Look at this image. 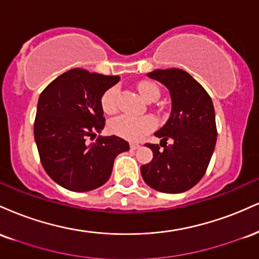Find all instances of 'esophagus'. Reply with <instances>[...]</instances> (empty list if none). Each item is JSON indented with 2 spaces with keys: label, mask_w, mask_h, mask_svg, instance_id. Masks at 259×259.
Segmentation results:
<instances>
[{
  "label": "esophagus",
  "mask_w": 259,
  "mask_h": 259,
  "mask_svg": "<svg viewBox=\"0 0 259 259\" xmlns=\"http://www.w3.org/2000/svg\"><path fill=\"white\" fill-rule=\"evenodd\" d=\"M130 148H132V150H138V148H140V145H138V144H130Z\"/></svg>",
  "instance_id": "esophagus-1"
}]
</instances>
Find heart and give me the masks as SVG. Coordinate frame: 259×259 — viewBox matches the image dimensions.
Wrapping results in <instances>:
<instances>
[{
  "instance_id": "heart-1",
  "label": "heart",
  "mask_w": 259,
  "mask_h": 259,
  "mask_svg": "<svg viewBox=\"0 0 259 259\" xmlns=\"http://www.w3.org/2000/svg\"><path fill=\"white\" fill-rule=\"evenodd\" d=\"M138 89L144 100L150 101L153 99H158L159 89L153 82L142 81L139 84ZM117 88L108 89L102 95V97H101V106H102V109L107 114H113V113L117 111ZM154 126H156V120H154V118L150 117V115H145V117L119 115V117L112 119L108 124V129L112 134L119 136V138L130 140V141H139V140L144 139L151 130L154 129Z\"/></svg>"
}]
</instances>
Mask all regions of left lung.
<instances>
[{"label": "left lung", "instance_id": "obj_1", "mask_svg": "<svg viewBox=\"0 0 259 259\" xmlns=\"http://www.w3.org/2000/svg\"><path fill=\"white\" fill-rule=\"evenodd\" d=\"M169 90L171 112L154 133L160 144H146L153 158L141 165L145 183L165 194H181L202 179L217 142L215 113L209 95L185 70L156 69L147 74ZM171 142L167 145L166 141Z\"/></svg>", "mask_w": 259, "mask_h": 259}]
</instances>
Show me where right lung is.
I'll return each mask as SVG.
<instances>
[{
	"label": "right lung",
	"mask_w": 259,
	"mask_h": 259,
	"mask_svg": "<svg viewBox=\"0 0 259 259\" xmlns=\"http://www.w3.org/2000/svg\"><path fill=\"white\" fill-rule=\"evenodd\" d=\"M119 80L75 68L41 92L35 142L46 173L64 189L85 192L102 186L111 177L115 157L129 150L125 140L115 135L86 142L105 127L101 97Z\"/></svg>",
	"instance_id": "right-lung-1"
}]
</instances>
